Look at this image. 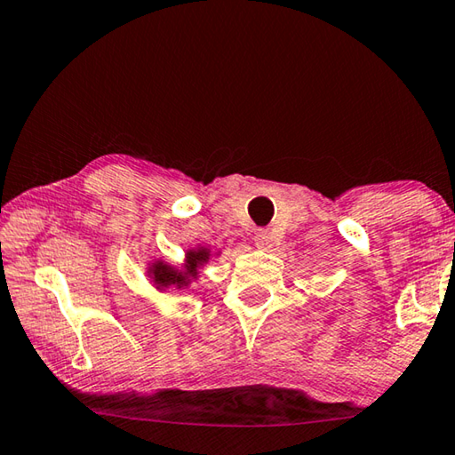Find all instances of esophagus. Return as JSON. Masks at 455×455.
<instances>
[{
	"instance_id": "34e87169",
	"label": "esophagus",
	"mask_w": 455,
	"mask_h": 455,
	"mask_svg": "<svg viewBox=\"0 0 455 455\" xmlns=\"http://www.w3.org/2000/svg\"><path fill=\"white\" fill-rule=\"evenodd\" d=\"M255 244L259 249H269L273 244V235L267 228H259L255 233Z\"/></svg>"
}]
</instances>
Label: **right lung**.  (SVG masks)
Listing matches in <instances>:
<instances>
[{
    "label": "right lung",
    "instance_id": "obj_1",
    "mask_svg": "<svg viewBox=\"0 0 455 455\" xmlns=\"http://www.w3.org/2000/svg\"><path fill=\"white\" fill-rule=\"evenodd\" d=\"M208 259H211V251L200 247L186 253V263L182 269H176L164 261H156L151 263V277H154V283L157 285V290H165V287L174 285V287H186L190 285L192 279L198 277L200 267L204 265Z\"/></svg>",
    "mask_w": 455,
    "mask_h": 455
}]
</instances>
